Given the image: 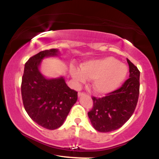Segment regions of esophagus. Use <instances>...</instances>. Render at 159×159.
<instances>
[{"instance_id": "34e87169", "label": "esophagus", "mask_w": 159, "mask_h": 159, "mask_svg": "<svg viewBox=\"0 0 159 159\" xmlns=\"http://www.w3.org/2000/svg\"><path fill=\"white\" fill-rule=\"evenodd\" d=\"M85 95H86L85 93H83V92H79L78 93V96H79V97H80V96H85Z\"/></svg>"}]
</instances>
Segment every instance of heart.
<instances>
[{
	"label": "heart",
	"mask_w": 159,
	"mask_h": 159,
	"mask_svg": "<svg viewBox=\"0 0 159 159\" xmlns=\"http://www.w3.org/2000/svg\"><path fill=\"white\" fill-rule=\"evenodd\" d=\"M128 74L126 66L112 57L91 60L81 66V69L72 68L71 75L77 82L86 78L94 80L93 90L96 93H110L121 86Z\"/></svg>",
	"instance_id": "heart-1"
}]
</instances>
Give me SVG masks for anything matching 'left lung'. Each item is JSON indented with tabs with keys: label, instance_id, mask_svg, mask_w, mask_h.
Listing matches in <instances>:
<instances>
[{
	"label": "left lung",
	"instance_id": "8db88e82",
	"mask_svg": "<svg viewBox=\"0 0 159 159\" xmlns=\"http://www.w3.org/2000/svg\"><path fill=\"white\" fill-rule=\"evenodd\" d=\"M129 78L117 90L106 96H93V106L88 112L91 123L100 132H109L120 129L132 116L138 101L140 71L127 59Z\"/></svg>",
	"mask_w": 159,
	"mask_h": 159
}]
</instances>
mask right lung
I'll list each match as a JSON object with an SVG mask.
<instances>
[{"label": "right lung", "instance_id": "right-lung-1", "mask_svg": "<svg viewBox=\"0 0 159 159\" xmlns=\"http://www.w3.org/2000/svg\"><path fill=\"white\" fill-rule=\"evenodd\" d=\"M57 49L40 52L25 65L21 91L25 111L42 127L54 130L61 127L78 99V92L70 89L63 77L48 79L40 72L42 60L58 55Z\"/></svg>", "mask_w": 159, "mask_h": 159}]
</instances>
